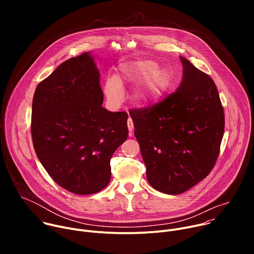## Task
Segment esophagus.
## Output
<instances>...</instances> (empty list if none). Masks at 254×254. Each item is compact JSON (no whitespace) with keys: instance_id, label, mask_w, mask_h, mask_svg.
Masks as SVG:
<instances>
[{"instance_id":"obj_1","label":"esophagus","mask_w":254,"mask_h":254,"mask_svg":"<svg viewBox=\"0 0 254 254\" xmlns=\"http://www.w3.org/2000/svg\"><path fill=\"white\" fill-rule=\"evenodd\" d=\"M127 128H128V131H130V132L133 130V123L130 118H128V120H127Z\"/></svg>"}]
</instances>
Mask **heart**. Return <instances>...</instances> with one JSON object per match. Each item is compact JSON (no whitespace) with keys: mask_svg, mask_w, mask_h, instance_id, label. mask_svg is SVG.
Instances as JSON below:
<instances>
[{"mask_svg":"<svg viewBox=\"0 0 254 254\" xmlns=\"http://www.w3.org/2000/svg\"><path fill=\"white\" fill-rule=\"evenodd\" d=\"M122 83L136 85L133 98L142 106L158 103L168 92L172 84L169 69L160 67L153 60H135L123 63L119 75L108 76L103 84V93L112 106L120 105L125 97Z\"/></svg>","mask_w":254,"mask_h":254,"instance_id":"1","label":"heart"}]
</instances>
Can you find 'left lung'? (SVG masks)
I'll use <instances>...</instances> for the list:
<instances>
[{"instance_id": "left-lung-1", "label": "left lung", "mask_w": 254, "mask_h": 254, "mask_svg": "<svg viewBox=\"0 0 254 254\" xmlns=\"http://www.w3.org/2000/svg\"><path fill=\"white\" fill-rule=\"evenodd\" d=\"M180 59L183 78L177 91L129 113L148 182L169 195L186 192L208 176L224 133L223 106L213 79Z\"/></svg>"}]
</instances>
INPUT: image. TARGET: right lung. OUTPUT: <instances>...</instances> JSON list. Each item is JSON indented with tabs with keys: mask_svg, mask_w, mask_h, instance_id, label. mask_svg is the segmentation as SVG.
I'll return each mask as SVG.
<instances>
[{
	"mask_svg": "<svg viewBox=\"0 0 254 254\" xmlns=\"http://www.w3.org/2000/svg\"><path fill=\"white\" fill-rule=\"evenodd\" d=\"M102 102L99 71L90 52L61 63L34 93L36 155L59 186L77 195L108 185L111 159L128 135L127 114L108 112Z\"/></svg>",
	"mask_w": 254,
	"mask_h": 254,
	"instance_id": "add662e5",
	"label": "right lung"
}]
</instances>
